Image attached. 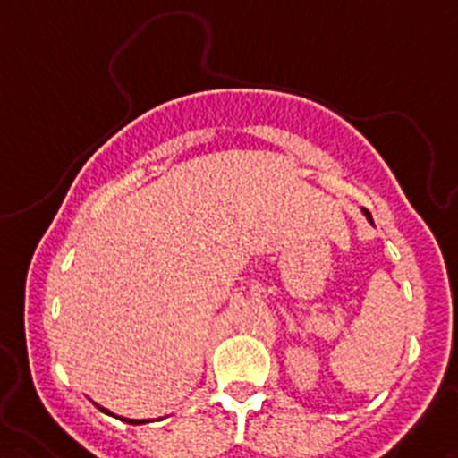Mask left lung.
Segmentation results:
<instances>
[{"label": "left lung", "mask_w": 458, "mask_h": 458, "mask_svg": "<svg viewBox=\"0 0 458 458\" xmlns=\"http://www.w3.org/2000/svg\"><path fill=\"white\" fill-rule=\"evenodd\" d=\"M364 214H367V218H369V221H371V224H373V218H371V214H369V212H367V209H364Z\"/></svg>", "instance_id": "obj_1"}]
</instances>
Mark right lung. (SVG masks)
Here are the masks:
<instances>
[{
  "label": "right lung",
  "instance_id": "right-lung-1",
  "mask_svg": "<svg viewBox=\"0 0 458 458\" xmlns=\"http://www.w3.org/2000/svg\"><path fill=\"white\" fill-rule=\"evenodd\" d=\"M101 411L108 412V411H106V408H101ZM119 420H124V417H119ZM124 421H129V424H140V421H133V420H124Z\"/></svg>",
  "mask_w": 458,
  "mask_h": 458
}]
</instances>
